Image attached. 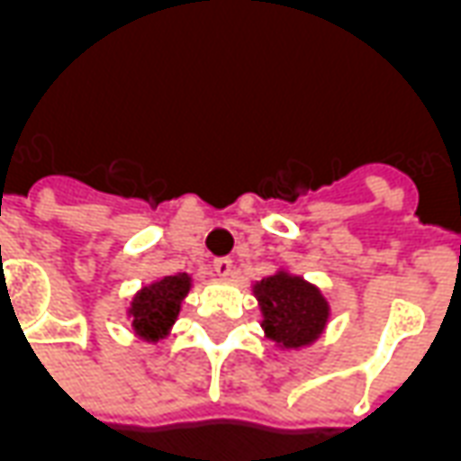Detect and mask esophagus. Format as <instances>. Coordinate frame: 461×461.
<instances>
[{"instance_id": "1", "label": "esophagus", "mask_w": 461, "mask_h": 461, "mask_svg": "<svg viewBox=\"0 0 461 461\" xmlns=\"http://www.w3.org/2000/svg\"><path fill=\"white\" fill-rule=\"evenodd\" d=\"M212 269H214V274L221 276V279H230L231 274H234V264H231V259H227V257H221V259H214Z\"/></svg>"}]
</instances>
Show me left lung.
Masks as SVG:
<instances>
[{"label":"left lung","instance_id":"left-lung-1","mask_svg":"<svg viewBox=\"0 0 461 461\" xmlns=\"http://www.w3.org/2000/svg\"><path fill=\"white\" fill-rule=\"evenodd\" d=\"M261 306V329L281 348L309 346L329 321V301L301 276L279 271L254 286Z\"/></svg>","mask_w":461,"mask_h":461}]
</instances>
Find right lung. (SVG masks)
<instances>
[{"mask_svg":"<svg viewBox=\"0 0 461 461\" xmlns=\"http://www.w3.org/2000/svg\"><path fill=\"white\" fill-rule=\"evenodd\" d=\"M190 286L192 279L187 274L165 276V279L145 286L132 299L131 309H128V316L132 319V330L150 343L165 339L180 313V303L187 296Z\"/></svg>","mask_w":461,"mask_h":461,"instance_id":"right-lung-1","label":"right lung"}]
</instances>
